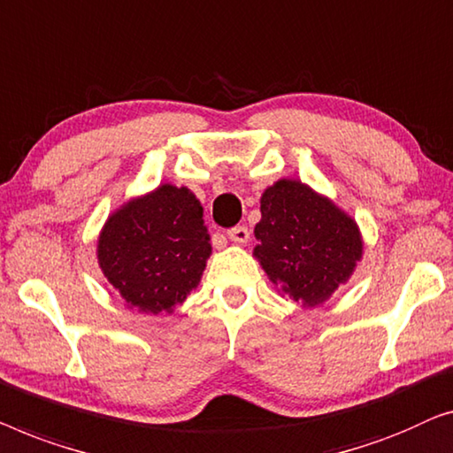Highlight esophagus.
<instances>
[{"instance_id": "34e87169", "label": "esophagus", "mask_w": 453, "mask_h": 453, "mask_svg": "<svg viewBox=\"0 0 453 453\" xmlns=\"http://www.w3.org/2000/svg\"><path fill=\"white\" fill-rule=\"evenodd\" d=\"M227 238L235 242V244H246V242L250 240V232H248L246 226H235L227 232Z\"/></svg>"}]
</instances>
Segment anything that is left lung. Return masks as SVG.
Returning <instances> with one entry per match:
<instances>
[{
    "instance_id": "left-lung-1",
    "label": "left lung",
    "mask_w": 453,
    "mask_h": 453,
    "mask_svg": "<svg viewBox=\"0 0 453 453\" xmlns=\"http://www.w3.org/2000/svg\"><path fill=\"white\" fill-rule=\"evenodd\" d=\"M254 235L252 257L273 288L305 310L328 302L353 277L365 246L351 215L297 178L265 188Z\"/></svg>"
}]
</instances>
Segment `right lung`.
<instances>
[{
    "label": "right lung",
    "mask_w": 453,
    "mask_h": 453,
    "mask_svg": "<svg viewBox=\"0 0 453 453\" xmlns=\"http://www.w3.org/2000/svg\"><path fill=\"white\" fill-rule=\"evenodd\" d=\"M209 257L201 201L170 182L114 209L96 242L102 275L127 308L150 316L174 314L199 288Z\"/></svg>",
    "instance_id": "add662e5"
}]
</instances>
